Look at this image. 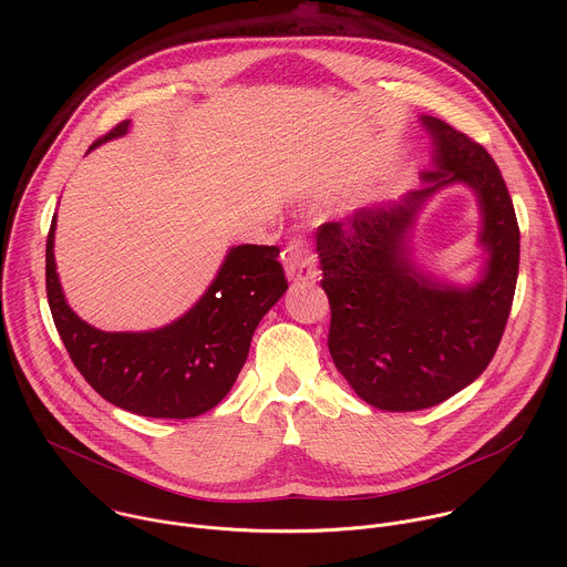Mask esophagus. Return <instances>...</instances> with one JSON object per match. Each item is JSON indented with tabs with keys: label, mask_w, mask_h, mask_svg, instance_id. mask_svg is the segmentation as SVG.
I'll return each instance as SVG.
<instances>
[{
	"label": "esophagus",
	"mask_w": 567,
	"mask_h": 567,
	"mask_svg": "<svg viewBox=\"0 0 567 567\" xmlns=\"http://www.w3.org/2000/svg\"><path fill=\"white\" fill-rule=\"evenodd\" d=\"M285 269L287 278L293 282H313L316 271V258L309 254L307 245L302 239H293L285 251Z\"/></svg>",
	"instance_id": "esophagus-1"
}]
</instances>
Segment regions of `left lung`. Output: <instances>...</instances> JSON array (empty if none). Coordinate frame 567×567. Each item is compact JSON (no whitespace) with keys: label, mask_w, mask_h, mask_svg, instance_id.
Wrapping results in <instances>:
<instances>
[{"label":"left lung","mask_w":567,"mask_h":567,"mask_svg":"<svg viewBox=\"0 0 567 567\" xmlns=\"http://www.w3.org/2000/svg\"><path fill=\"white\" fill-rule=\"evenodd\" d=\"M420 121L433 143L424 186L316 233L334 365L365 403L390 413L437 406L484 372L507 326L520 260V230L496 161L449 123ZM455 183L474 190L481 210L485 260L471 286L424 275L410 249L419 210Z\"/></svg>","instance_id":"obj_1"}]
</instances>
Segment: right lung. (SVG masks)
Instances as JSON below:
<instances>
[{
    "label": "right lung",
    "instance_id": "obj_1",
    "mask_svg": "<svg viewBox=\"0 0 567 567\" xmlns=\"http://www.w3.org/2000/svg\"><path fill=\"white\" fill-rule=\"evenodd\" d=\"M118 123L90 150L125 136ZM55 215L47 237V298L58 334L87 383L114 406L156 420H190L228 394L262 316L287 280L278 247H230L204 296L177 320L147 332H103L66 302L55 271Z\"/></svg>",
    "mask_w": 567,
    "mask_h": 567
}]
</instances>
